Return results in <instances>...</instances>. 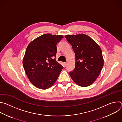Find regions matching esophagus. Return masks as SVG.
I'll return each instance as SVG.
<instances>
[{
    "label": "esophagus",
    "mask_w": 122,
    "mask_h": 122,
    "mask_svg": "<svg viewBox=\"0 0 122 122\" xmlns=\"http://www.w3.org/2000/svg\"><path fill=\"white\" fill-rule=\"evenodd\" d=\"M64 64L65 66H66V65H67V63H66V62H65V63H64Z\"/></svg>",
    "instance_id": "1"
}]
</instances>
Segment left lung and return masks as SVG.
<instances>
[{"label":"left lung","instance_id":"1","mask_svg":"<svg viewBox=\"0 0 122 122\" xmlns=\"http://www.w3.org/2000/svg\"><path fill=\"white\" fill-rule=\"evenodd\" d=\"M75 55V67L69 72L72 80L78 85L92 84L99 76L104 65L102 51L90 37L81 34L65 36Z\"/></svg>","mask_w":122,"mask_h":122}]
</instances>
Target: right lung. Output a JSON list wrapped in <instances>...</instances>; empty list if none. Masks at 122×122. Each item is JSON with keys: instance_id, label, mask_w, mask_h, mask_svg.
Masks as SVG:
<instances>
[{"instance_id": "right-lung-1", "label": "right lung", "mask_w": 122, "mask_h": 122, "mask_svg": "<svg viewBox=\"0 0 122 122\" xmlns=\"http://www.w3.org/2000/svg\"><path fill=\"white\" fill-rule=\"evenodd\" d=\"M62 35L45 34L32 41L27 47L23 64L30 81L36 87L47 89L53 85L63 67L56 60V44Z\"/></svg>"}]
</instances>
